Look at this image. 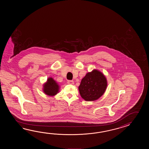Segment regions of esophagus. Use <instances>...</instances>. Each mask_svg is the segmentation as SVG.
Segmentation results:
<instances>
[{
  "label": "esophagus",
  "mask_w": 149,
  "mask_h": 149,
  "mask_svg": "<svg viewBox=\"0 0 149 149\" xmlns=\"http://www.w3.org/2000/svg\"><path fill=\"white\" fill-rule=\"evenodd\" d=\"M68 83L69 84H74V81H73V80H68Z\"/></svg>",
  "instance_id": "34e87169"
}]
</instances>
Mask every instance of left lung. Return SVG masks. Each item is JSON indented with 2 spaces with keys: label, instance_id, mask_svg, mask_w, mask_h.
<instances>
[{
  "label": "left lung",
  "instance_id": "left-lung-1",
  "mask_svg": "<svg viewBox=\"0 0 149 149\" xmlns=\"http://www.w3.org/2000/svg\"><path fill=\"white\" fill-rule=\"evenodd\" d=\"M107 87L106 77L101 72L95 69L86 74L78 88L84 100L86 101H93L103 95Z\"/></svg>",
  "mask_w": 149,
  "mask_h": 149
}]
</instances>
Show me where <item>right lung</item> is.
Instances as JSON below:
<instances>
[{"label": "right lung", "instance_id": "add662e5", "mask_svg": "<svg viewBox=\"0 0 149 149\" xmlns=\"http://www.w3.org/2000/svg\"><path fill=\"white\" fill-rule=\"evenodd\" d=\"M60 86L52 78H48L47 82L43 85V92L48 96H53L59 92Z\"/></svg>", "mask_w": 149, "mask_h": 149}]
</instances>
